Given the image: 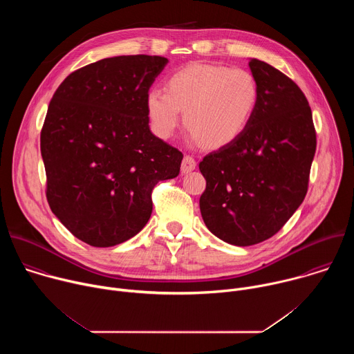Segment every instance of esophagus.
Here are the masks:
<instances>
[{
  "instance_id": "1",
  "label": "esophagus",
  "mask_w": 354,
  "mask_h": 354,
  "mask_svg": "<svg viewBox=\"0 0 354 354\" xmlns=\"http://www.w3.org/2000/svg\"><path fill=\"white\" fill-rule=\"evenodd\" d=\"M194 168H196V161H194L190 156H185V157H183V161H182V167H180L182 174H189V172H192Z\"/></svg>"
}]
</instances>
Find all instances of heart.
I'll return each mask as SVG.
<instances>
[{
  "label": "heart",
  "instance_id": "obj_1",
  "mask_svg": "<svg viewBox=\"0 0 354 354\" xmlns=\"http://www.w3.org/2000/svg\"><path fill=\"white\" fill-rule=\"evenodd\" d=\"M164 89H151L145 96L153 131L162 140L171 138L183 112L190 140L209 148H221L239 138L261 96L250 71L205 63L176 70L165 80Z\"/></svg>",
  "mask_w": 354,
  "mask_h": 354
}]
</instances>
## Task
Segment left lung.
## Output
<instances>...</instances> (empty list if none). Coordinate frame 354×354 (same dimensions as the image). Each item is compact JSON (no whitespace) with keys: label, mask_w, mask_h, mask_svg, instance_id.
<instances>
[{"label":"left lung","mask_w":354,"mask_h":354,"mask_svg":"<svg viewBox=\"0 0 354 354\" xmlns=\"http://www.w3.org/2000/svg\"><path fill=\"white\" fill-rule=\"evenodd\" d=\"M261 96L239 138L198 164L206 179L200 212L220 239L249 246L273 236L308 190L317 134L308 100L287 75L250 59Z\"/></svg>","instance_id":"1"}]
</instances>
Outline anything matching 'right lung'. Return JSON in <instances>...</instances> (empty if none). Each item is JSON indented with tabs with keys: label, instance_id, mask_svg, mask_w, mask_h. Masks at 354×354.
<instances>
[{
	"label": "right lung",
	"instance_id": "1",
	"mask_svg": "<svg viewBox=\"0 0 354 354\" xmlns=\"http://www.w3.org/2000/svg\"><path fill=\"white\" fill-rule=\"evenodd\" d=\"M168 64L118 56L71 73L40 133L48 206L82 242L108 248L138 234L154 186L179 175L183 154L149 130L145 96Z\"/></svg>",
	"mask_w": 354,
	"mask_h": 354
}]
</instances>
